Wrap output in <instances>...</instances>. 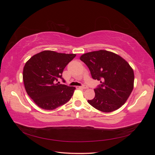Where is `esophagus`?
<instances>
[{
	"label": "esophagus",
	"instance_id": "esophagus-1",
	"mask_svg": "<svg viewBox=\"0 0 155 155\" xmlns=\"http://www.w3.org/2000/svg\"><path fill=\"white\" fill-rule=\"evenodd\" d=\"M77 88H83V89H87L88 88V87L86 86V85H83V86H80V87H77Z\"/></svg>",
	"mask_w": 155,
	"mask_h": 155
}]
</instances>
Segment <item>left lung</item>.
I'll use <instances>...</instances> for the list:
<instances>
[{"label":"left lung","mask_w":155,"mask_h":155,"mask_svg":"<svg viewBox=\"0 0 155 155\" xmlns=\"http://www.w3.org/2000/svg\"><path fill=\"white\" fill-rule=\"evenodd\" d=\"M80 59L90 70L92 78L101 83L88 104L104 112L118 109L134 87V72L129 64L118 54L103 50L84 54Z\"/></svg>","instance_id":"8db88e82"}]
</instances>
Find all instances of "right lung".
<instances>
[{"label": "right lung", "mask_w": 155, "mask_h": 155, "mask_svg": "<svg viewBox=\"0 0 155 155\" xmlns=\"http://www.w3.org/2000/svg\"><path fill=\"white\" fill-rule=\"evenodd\" d=\"M74 54L45 50L28 61L23 69L26 91L41 109L54 110L68 102L76 88L60 84L64 68L76 57Z\"/></svg>", "instance_id": "add662e5"}]
</instances>
